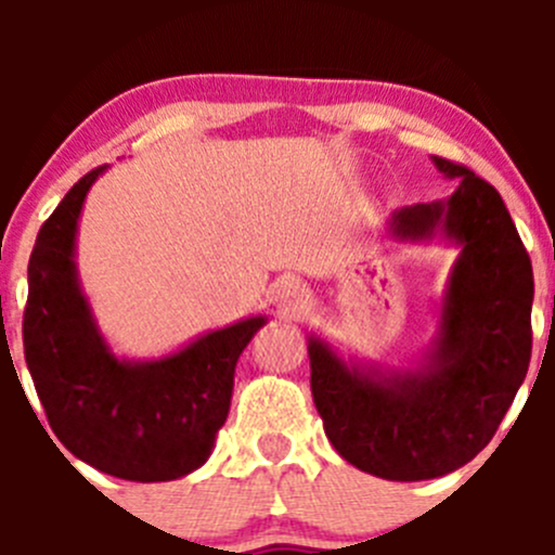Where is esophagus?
I'll return each instance as SVG.
<instances>
[{"label":"esophagus","mask_w":555,"mask_h":555,"mask_svg":"<svg viewBox=\"0 0 555 555\" xmlns=\"http://www.w3.org/2000/svg\"><path fill=\"white\" fill-rule=\"evenodd\" d=\"M306 300H309V295H306V287L300 282H282L276 287V304L284 311H300L306 306Z\"/></svg>","instance_id":"obj_1"}]
</instances>
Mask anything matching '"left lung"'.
<instances>
[{
  "mask_svg": "<svg viewBox=\"0 0 555 555\" xmlns=\"http://www.w3.org/2000/svg\"><path fill=\"white\" fill-rule=\"evenodd\" d=\"M435 166L459 188L451 198L402 206L391 236L462 246L443 295L438 338L418 371L346 365L324 340H309L311 395L324 435L362 473L429 480L478 456L516 400L531 357L534 276L502 195L467 166Z\"/></svg>",
  "mask_w": 555,
  "mask_h": 555,
  "instance_id": "left-lung-1",
  "label": "left lung"
}]
</instances>
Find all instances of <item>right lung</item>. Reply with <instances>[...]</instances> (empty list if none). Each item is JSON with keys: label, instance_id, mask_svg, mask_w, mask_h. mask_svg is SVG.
<instances>
[{"label": "right lung", "instance_id": "1", "mask_svg": "<svg viewBox=\"0 0 555 555\" xmlns=\"http://www.w3.org/2000/svg\"><path fill=\"white\" fill-rule=\"evenodd\" d=\"M104 169L88 171L39 228L24 354L50 429L66 451L115 478L158 483L209 459L231 408L236 362L266 317L201 335L164 360H117L75 268L82 201Z\"/></svg>", "mask_w": 555, "mask_h": 555}]
</instances>
